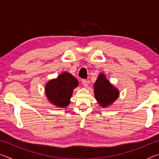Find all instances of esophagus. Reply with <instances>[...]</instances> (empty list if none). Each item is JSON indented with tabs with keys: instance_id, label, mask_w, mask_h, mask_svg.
I'll list each match as a JSON object with an SVG mask.
<instances>
[{
	"instance_id": "1",
	"label": "esophagus",
	"mask_w": 159,
	"mask_h": 159,
	"mask_svg": "<svg viewBox=\"0 0 159 159\" xmlns=\"http://www.w3.org/2000/svg\"><path fill=\"white\" fill-rule=\"evenodd\" d=\"M82 83L83 86H85V87H88V80H87L86 79H83L82 80Z\"/></svg>"
}]
</instances>
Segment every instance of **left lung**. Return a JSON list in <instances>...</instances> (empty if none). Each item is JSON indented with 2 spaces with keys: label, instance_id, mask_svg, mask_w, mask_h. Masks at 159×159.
Segmentation results:
<instances>
[{
  "label": "left lung",
  "instance_id": "left-lung-1",
  "mask_svg": "<svg viewBox=\"0 0 159 159\" xmlns=\"http://www.w3.org/2000/svg\"><path fill=\"white\" fill-rule=\"evenodd\" d=\"M95 98L102 107H105L113 103L118 98L119 92L114 87L103 74H100L94 84Z\"/></svg>",
  "mask_w": 159,
  "mask_h": 159
}]
</instances>
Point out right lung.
Listing matches in <instances>:
<instances>
[{
  "instance_id": "add662e5",
  "label": "right lung",
  "mask_w": 159,
  "mask_h": 159,
  "mask_svg": "<svg viewBox=\"0 0 159 159\" xmlns=\"http://www.w3.org/2000/svg\"><path fill=\"white\" fill-rule=\"evenodd\" d=\"M79 82L69 73L60 74L57 79L50 80L45 85V95L54 105L66 107L69 105L70 98L74 88Z\"/></svg>"
}]
</instances>
